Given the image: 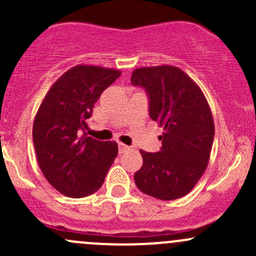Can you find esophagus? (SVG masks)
Here are the masks:
<instances>
[{
	"instance_id": "34e87169",
	"label": "esophagus",
	"mask_w": 256,
	"mask_h": 256,
	"mask_svg": "<svg viewBox=\"0 0 256 256\" xmlns=\"http://www.w3.org/2000/svg\"><path fill=\"white\" fill-rule=\"evenodd\" d=\"M118 154H124V152H126V151H130V147H128V144L118 142Z\"/></svg>"
}]
</instances>
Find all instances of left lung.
<instances>
[{
    "label": "left lung",
    "mask_w": 256,
    "mask_h": 256,
    "mask_svg": "<svg viewBox=\"0 0 256 256\" xmlns=\"http://www.w3.org/2000/svg\"><path fill=\"white\" fill-rule=\"evenodd\" d=\"M131 82L144 89L150 118L164 130L160 151H140L144 164L134 176L136 186L162 200L183 197L202 177L210 156L214 122L207 100L176 66L136 69Z\"/></svg>",
    "instance_id": "obj_1"
}]
</instances>
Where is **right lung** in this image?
Returning a JSON list of instances; mask_svg holds the SVG:
<instances>
[{"label":"right lung","mask_w":256,"mask_h":256,"mask_svg":"<svg viewBox=\"0 0 256 256\" xmlns=\"http://www.w3.org/2000/svg\"><path fill=\"white\" fill-rule=\"evenodd\" d=\"M121 73L76 66L49 89L33 124L38 164L56 190L72 198L96 192L118 156L116 142L85 136L86 120L108 86Z\"/></svg>","instance_id":"1"}]
</instances>
